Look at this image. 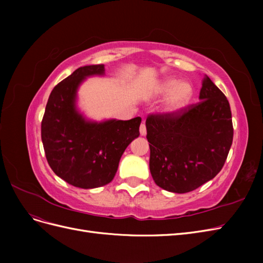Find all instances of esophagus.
I'll use <instances>...</instances> for the list:
<instances>
[{"mask_svg":"<svg viewBox=\"0 0 263 263\" xmlns=\"http://www.w3.org/2000/svg\"><path fill=\"white\" fill-rule=\"evenodd\" d=\"M139 132H140V136H146L147 134V129H146V125L142 123L140 125V128H139Z\"/></svg>","mask_w":263,"mask_h":263,"instance_id":"obj_1","label":"esophagus"}]
</instances>
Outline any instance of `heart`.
Instances as JSON below:
<instances>
[{"mask_svg":"<svg viewBox=\"0 0 263 263\" xmlns=\"http://www.w3.org/2000/svg\"><path fill=\"white\" fill-rule=\"evenodd\" d=\"M193 86L190 82H181L178 78L164 79L157 86L159 95H169L164 103V112L174 115L184 108L193 97Z\"/></svg>","mask_w":263,"mask_h":263,"instance_id":"b5f03b06","label":"heart"}]
</instances>
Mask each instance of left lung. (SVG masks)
I'll return each instance as SVG.
<instances>
[{"instance_id":"left-lung-1","label":"left lung","mask_w":263,"mask_h":263,"mask_svg":"<svg viewBox=\"0 0 263 263\" xmlns=\"http://www.w3.org/2000/svg\"><path fill=\"white\" fill-rule=\"evenodd\" d=\"M149 168L158 186L187 193L216 177L233 144L229 102L206 76L200 102L171 114L147 117Z\"/></svg>"}]
</instances>
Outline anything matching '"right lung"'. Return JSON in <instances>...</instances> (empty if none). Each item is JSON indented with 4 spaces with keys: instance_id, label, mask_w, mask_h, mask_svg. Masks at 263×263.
<instances>
[{
    "instance_id": "right-lung-1",
    "label": "right lung",
    "mask_w": 263,
    "mask_h": 263,
    "mask_svg": "<svg viewBox=\"0 0 263 263\" xmlns=\"http://www.w3.org/2000/svg\"><path fill=\"white\" fill-rule=\"evenodd\" d=\"M104 65L77 69L53 87L42 122L45 155L52 171L69 184L94 189L115 177L125 149L139 136L140 117L91 122L77 109L79 86L91 76H104Z\"/></svg>"
}]
</instances>
